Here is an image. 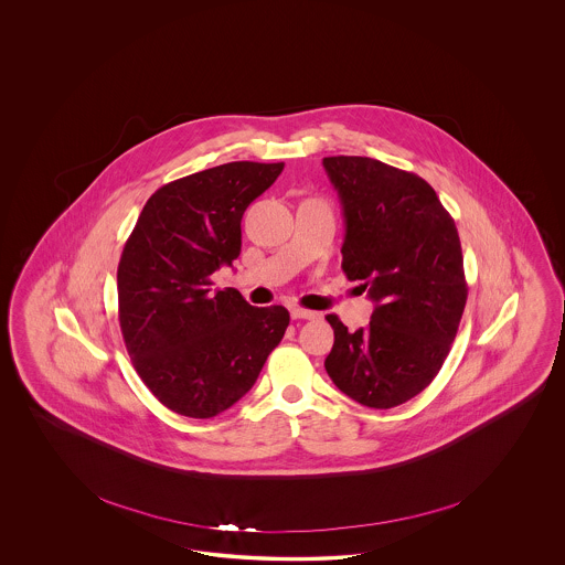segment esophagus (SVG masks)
<instances>
[{"mask_svg": "<svg viewBox=\"0 0 565 565\" xmlns=\"http://www.w3.org/2000/svg\"><path fill=\"white\" fill-rule=\"evenodd\" d=\"M291 319H307V321H315V319H319L321 315L319 312H315V310H307V308H291Z\"/></svg>", "mask_w": 565, "mask_h": 565, "instance_id": "obj_1", "label": "esophagus"}]
</instances>
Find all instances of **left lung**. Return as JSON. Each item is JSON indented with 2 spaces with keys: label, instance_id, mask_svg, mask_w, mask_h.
<instances>
[{
  "label": "left lung",
  "instance_id": "left-lung-1",
  "mask_svg": "<svg viewBox=\"0 0 565 565\" xmlns=\"http://www.w3.org/2000/svg\"><path fill=\"white\" fill-rule=\"evenodd\" d=\"M323 168L342 201L343 274L375 302L354 333L327 315V375L354 402L387 411L427 387L456 340L468 298L460 236L420 175L348 154Z\"/></svg>",
  "mask_w": 565,
  "mask_h": 565
}]
</instances>
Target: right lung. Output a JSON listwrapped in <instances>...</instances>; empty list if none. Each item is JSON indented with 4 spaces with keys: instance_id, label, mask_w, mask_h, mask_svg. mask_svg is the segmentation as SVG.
Listing matches in <instances>:
<instances>
[{
    "instance_id": "right-lung-1",
    "label": "right lung",
    "mask_w": 565,
    "mask_h": 565,
    "mask_svg": "<svg viewBox=\"0 0 565 565\" xmlns=\"http://www.w3.org/2000/svg\"><path fill=\"white\" fill-rule=\"evenodd\" d=\"M284 163L232 161L161 186L142 206L118 265L120 329L138 376L170 411L211 418L250 392L290 326L284 307L213 291L232 267L242 215Z\"/></svg>"
}]
</instances>
